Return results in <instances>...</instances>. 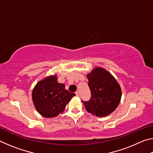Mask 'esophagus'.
I'll list each match as a JSON object with an SVG mask.
<instances>
[{"label": "esophagus", "mask_w": 153, "mask_h": 153, "mask_svg": "<svg viewBox=\"0 0 153 153\" xmlns=\"http://www.w3.org/2000/svg\"><path fill=\"white\" fill-rule=\"evenodd\" d=\"M76 96H77V97H79V92H78V91H76Z\"/></svg>", "instance_id": "esophagus-1"}]
</instances>
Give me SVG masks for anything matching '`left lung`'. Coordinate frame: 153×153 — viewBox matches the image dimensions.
<instances>
[{
    "instance_id": "8db88e82",
    "label": "left lung",
    "mask_w": 153,
    "mask_h": 153,
    "mask_svg": "<svg viewBox=\"0 0 153 153\" xmlns=\"http://www.w3.org/2000/svg\"><path fill=\"white\" fill-rule=\"evenodd\" d=\"M91 97L82 100L88 112L97 117H105L117 107L121 90L112 75L104 69L96 68L87 76Z\"/></svg>"
}]
</instances>
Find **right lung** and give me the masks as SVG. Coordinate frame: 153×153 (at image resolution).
<instances>
[{
    "label": "right lung",
    "instance_id": "add662e5",
    "mask_svg": "<svg viewBox=\"0 0 153 153\" xmlns=\"http://www.w3.org/2000/svg\"><path fill=\"white\" fill-rule=\"evenodd\" d=\"M57 82L56 76H50L38 83L33 90L32 100L40 115L54 117L63 112L66 105L76 94L65 88Z\"/></svg>",
    "mask_w": 153,
    "mask_h": 153
}]
</instances>
